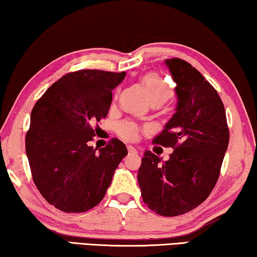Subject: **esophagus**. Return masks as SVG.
<instances>
[{"instance_id":"esophagus-1","label":"esophagus","mask_w":257,"mask_h":257,"mask_svg":"<svg viewBox=\"0 0 257 257\" xmlns=\"http://www.w3.org/2000/svg\"><path fill=\"white\" fill-rule=\"evenodd\" d=\"M127 151H128V153H131V154H136V153H138V151L136 150L135 147L131 146V145H128V146H127Z\"/></svg>"}]
</instances>
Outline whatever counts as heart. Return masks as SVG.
I'll return each mask as SVG.
<instances>
[{
  "instance_id": "b5f03b06",
  "label": "heart",
  "mask_w": 257,
  "mask_h": 257,
  "mask_svg": "<svg viewBox=\"0 0 257 257\" xmlns=\"http://www.w3.org/2000/svg\"><path fill=\"white\" fill-rule=\"evenodd\" d=\"M141 84L146 90L152 104H162L172 97L173 87L158 73H146L141 76ZM117 133L122 139L132 141L139 138L140 126L132 120H124L117 125Z\"/></svg>"
}]
</instances>
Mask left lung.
<instances>
[{
    "mask_svg": "<svg viewBox=\"0 0 257 257\" xmlns=\"http://www.w3.org/2000/svg\"><path fill=\"white\" fill-rule=\"evenodd\" d=\"M166 65L176 82L177 107L153 140L174 152L167 161L147 151L138 182L143 200L163 217L184 214L200 205L217 183L229 141L225 107L209 81L180 58Z\"/></svg>",
    "mask_w": 257,
    "mask_h": 257,
    "instance_id": "obj_1",
    "label": "left lung"
}]
</instances>
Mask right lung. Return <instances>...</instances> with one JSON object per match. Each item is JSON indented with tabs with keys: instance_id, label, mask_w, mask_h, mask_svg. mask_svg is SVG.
<instances>
[{
	"instance_id": "add662e5",
	"label": "right lung",
	"mask_w": 257,
	"mask_h": 257,
	"mask_svg": "<svg viewBox=\"0 0 257 257\" xmlns=\"http://www.w3.org/2000/svg\"><path fill=\"white\" fill-rule=\"evenodd\" d=\"M126 75L99 69L65 74L33 106L25 150L37 189L51 205L67 213L95 207L127 148L111 139L99 151L89 146L92 124L107 116L112 89Z\"/></svg>"
}]
</instances>
